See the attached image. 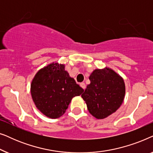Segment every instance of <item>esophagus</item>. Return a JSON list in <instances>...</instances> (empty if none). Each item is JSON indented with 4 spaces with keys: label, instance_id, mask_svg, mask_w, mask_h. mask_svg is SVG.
Instances as JSON below:
<instances>
[{
    "label": "esophagus",
    "instance_id": "34e87169",
    "mask_svg": "<svg viewBox=\"0 0 153 153\" xmlns=\"http://www.w3.org/2000/svg\"><path fill=\"white\" fill-rule=\"evenodd\" d=\"M80 86L83 89H85V83H83V82H82V83H80Z\"/></svg>",
    "mask_w": 153,
    "mask_h": 153
}]
</instances>
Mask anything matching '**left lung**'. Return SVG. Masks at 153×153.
Instances as JSON below:
<instances>
[{
	"instance_id": "8db88e82",
	"label": "left lung",
	"mask_w": 153,
	"mask_h": 153,
	"mask_svg": "<svg viewBox=\"0 0 153 153\" xmlns=\"http://www.w3.org/2000/svg\"><path fill=\"white\" fill-rule=\"evenodd\" d=\"M81 97L89 112L97 119H103L114 113L122 104L125 93L123 79L109 68L95 70L89 77Z\"/></svg>"
}]
</instances>
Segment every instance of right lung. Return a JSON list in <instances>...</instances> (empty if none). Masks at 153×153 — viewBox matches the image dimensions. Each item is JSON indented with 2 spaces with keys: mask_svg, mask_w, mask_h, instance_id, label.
<instances>
[{
  "mask_svg": "<svg viewBox=\"0 0 153 153\" xmlns=\"http://www.w3.org/2000/svg\"><path fill=\"white\" fill-rule=\"evenodd\" d=\"M30 92L35 104L44 115L58 118L65 114L72 98L80 95L83 89L65 70L64 65L53 62L35 74Z\"/></svg>",
  "mask_w": 153,
  "mask_h": 153,
  "instance_id": "1",
  "label": "right lung"
}]
</instances>
